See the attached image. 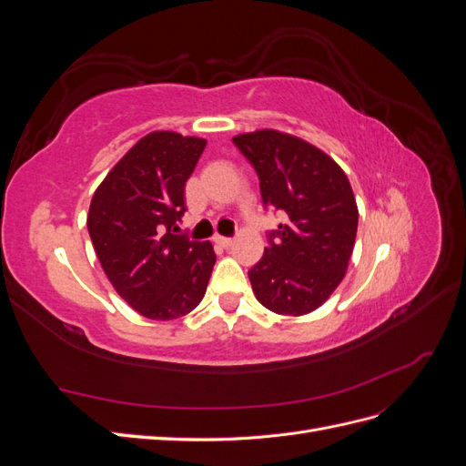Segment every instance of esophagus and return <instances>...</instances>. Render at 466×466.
<instances>
[{"label": "esophagus", "mask_w": 466, "mask_h": 466, "mask_svg": "<svg viewBox=\"0 0 466 466\" xmlns=\"http://www.w3.org/2000/svg\"><path fill=\"white\" fill-rule=\"evenodd\" d=\"M214 241H216L219 247H223V248H229V247L233 245V238H231V237H221V235H216V237H214Z\"/></svg>", "instance_id": "1"}]
</instances>
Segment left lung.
<instances>
[{"label": "left lung", "mask_w": 466, "mask_h": 466, "mask_svg": "<svg viewBox=\"0 0 466 466\" xmlns=\"http://www.w3.org/2000/svg\"><path fill=\"white\" fill-rule=\"evenodd\" d=\"M260 180L266 208L286 216L248 270L257 299L278 315L315 311L340 284L354 250L358 206L340 167L319 147L278 130L233 137Z\"/></svg>", "instance_id": "obj_1"}]
</instances>
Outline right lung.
I'll list each match as a JSON object with an SVG mask.
<instances>
[{"label":"right lung","mask_w":466,"mask_h":466,"mask_svg":"<svg viewBox=\"0 0 466 466\" xmlns=\"http://www.w3.org/2000/svg\"><path fill=\"white\" fill-rule=\"evenodd\" d=\"M206 139L151 132L93 194L87 229L120 298L151 320L185 317L204 298L216 264L209 241L177 235L185 187Z\"/></svg>","instance_id":"1"}]
</instances>
